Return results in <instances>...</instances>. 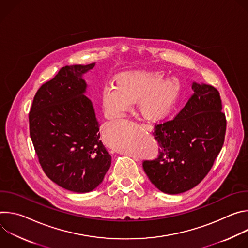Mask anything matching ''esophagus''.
<instances>
[{
	"mask_svg": "<svg viewBox=\"0 0 248 248\" xmlns=\"http://www.w3.org/2000/svg\"><path fill=\"white\" fill-rule=\"evenodd\" d=\"M140 126L145 128V129H147V130H149V131H151V130L153 129V126H152L151 124H141Z\"/></svg>",
	"mask_w": 248,
	"mask_h": 248,
	"instance_id": "obj_1",
	"label": "esophagus"
}]
</instances>
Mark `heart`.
<instances>
[{
  "label": "heart",
  "mask_w": 248,
  "mask_h": 248,
  "mask_svg": "<svg viewBox=\"0 0 248 248\" xmlns=\"http://www.w3.org/2000/svg\"><path fill=\"white\" fill-rule=\"evenodd\" d=\"M166 77L164 70H136L120 75L116 84L102 89L101 100L106 115L111 119L124 116L138 101L139 110L146 119L166 117L175 106L182 92L176 77Z\"/></svg>",
  "instance_id": "heart-1"
}]
</instances>
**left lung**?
Listing matches in <instances>:
<instances>
[{"mask_svg": "<svg viewBox=\"0 0 248 248\" xmlns=\"http://www.w3.org/2000/svg\"><path fill=\"white\" fill-rule=\"evenodd\" d=\"M193 94L171 121L155 126L159 156L144 161L150 182L162 192L179 194L196 186L211 170L225 140L226 117L219 91L192 83Z\"/></svg>", "mask_w": 248, "mask_h": 248, "instance_id": "left-lung-1", "label": "left lung"}]
</instances>
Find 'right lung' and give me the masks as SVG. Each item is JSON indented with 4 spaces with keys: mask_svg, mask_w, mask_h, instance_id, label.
Returning a JSON list of instances; mask_svg holds the SVG:
<instances>
[{
    "mask_svg": "<svg viewBox=\"0 0 248 248\" xmlns=\"http://www.w3.org/2000/svg\"><path fill=\"white\" fill-rule=\"evenodd\" d=\"M95 62L65 65L35 95L29 130L48 178L78 193L95 189L110 169L111 155L100 139V124L85 96L83 75Z\"/></svg>",
    "mask_w": 248,
    "mask_h": 248,
    "instance_id": "obj_1",
    "label": "right lung"
}]
</instances>
